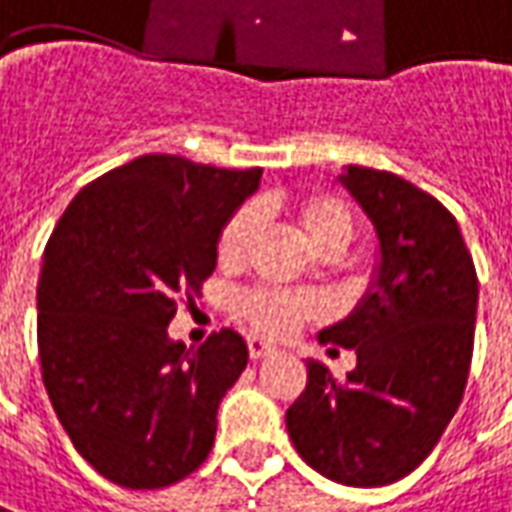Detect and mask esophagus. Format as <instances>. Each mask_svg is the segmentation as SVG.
I'll return each mask as SVG.
<instances>
[{
	"mask_svg": "<svg viewBox=\"0 0 512 512\" xmlns=\"http://www.w3.org/2000/svg\"><path fill=\"white\" fill-rule=\"evenodd\" d=\"M248 351H250V359H264V357H270V354H276L278 348L273 343L262 340V337H248Z\"/></svg>",
	"mask_w": 512,
	"mask_h": 512,
	"instance_id": "esophagus-1",
	"label": "esophagus"
}]
</instances>
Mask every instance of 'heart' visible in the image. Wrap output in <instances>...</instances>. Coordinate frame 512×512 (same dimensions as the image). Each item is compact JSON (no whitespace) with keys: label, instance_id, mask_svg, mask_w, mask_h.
<instances>
[{"label":"heart","instance_id":"1","mask_svg":"<svg viewBox=\"0 0 512 512\" xmlns=\"http://www.w3.org/2000/svg\"><path fill=\"white\" fill-rule=\"evenodd\" d=\"M270 206L284 211L303 242L317 253H337L354 236V217L340 197L329 192H303L295 197H270ZM259 225V214L253 206L236 209L217 236V259L225 267H234L245 259L248 245ZM242 315L253 329L267 337H284L301 326L303 320L317 315L315 298L295 292L253 290L242 298Z\"/></svg>","mask_w":512,"mask_h":512}]
</instances>
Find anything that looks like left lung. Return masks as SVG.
<instances>
[{
    "label": "left lung",
    "instance_id": "obj_1",
    "mask_svg": "<svg viewBox=\"0 0 512 512\" xmlns=\"http://www.w3.org/2000/svg\"><path fill=\"white\" fill-rule=\"evenodd\" d=\"M340 181L373 222L379 267L357 309L317 334L354 348L357 368L340 382L309 359L287 432L317 474L382 488L424 463L463 401L479 284L440 200L384 169L348 167Z\"/></svg>",
    "mask_w": 512,
    "mask_h": 512
}]
</instances>
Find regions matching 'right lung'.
Instances as JSON below:
<instances>
[{
    "label": "right lung",
    "instance_id": "add662e5",
    "mask_svg": "<svg viewBox=\"0 0 512 512\" xmlns=\"http://www.w3.org/2000/svg\"><path fill=\"white\" fill-rule=\"evenodd\" d=\"M262 169L142 155L83 186L49 236L38 278V357L49 401L94 471L130 491L206 463L217 407L248 365L234 329L172 343L178 298L217 267L225 220Z\"/></svg>",
    "mask_w": 512,
    "mask_h": 512
}]
</instances>
